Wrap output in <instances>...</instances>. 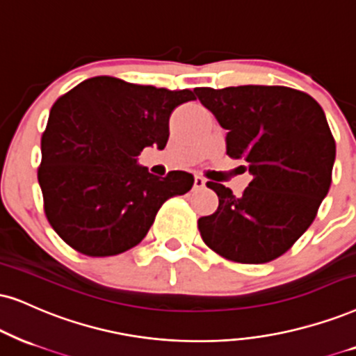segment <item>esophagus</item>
<instances>
[{"instance_id": "obj_1", "label": "esophagus", "mask_w": 356, "mask_h": 356, "mask_svg": "<svg viewBox=\"0 0 356 356\" xmlns=\"http://www.w3.org/2000/svg\"><path fill=\"white\" fill-rule=\"evenodd\" d=\"M205 187V179L200 177V175H195L193 177V188H204Z\"/></svg>"}]
</instances>
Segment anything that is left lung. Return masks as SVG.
I'll return each mask as SVG.
<instances>
[{
    "mask_svg": "<svg viewBox=\"0 0 356 356\" xmlns=\"http://www.w3.org/2000/svg\"><path fill=\"white\" fill-rule=\"evenodd\" d=\"M223 129L227 154L251 174L241 195L207 182L218 209L199 218L205 245L236 263L284 254L316 218L332 182L335 139L322 106L289 87L195 88Z\"/></svg>",
    "mask_w": 356,
    "mask_h": 356,
    "instance_id": "1",
    "label": "left lung"
}]
</instances>
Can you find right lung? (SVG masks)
Masks as SVG:
<instances>
[{
  "label": "right lung",
  "mask_w": 356,
  "mask_h": 356,
  "mask_svg": "<svg viewBox=\"0 0 356 356\" xmlns=\"http://www.w3.org/2000/svg\"><path fill=\"white\" fill-rule=\"evenodd\" d=\"M191 100V90L103 75L54 103L38 179L46 217L67 245L87 256L123 253L146 236L165 200L191 191L192 174L161 179L138 164L145 147L164 149L170 113Z\"/></svg>",
  "instance_id": "1"
}]
</instances>
